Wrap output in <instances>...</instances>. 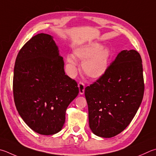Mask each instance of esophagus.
<instances>
[{"label": "esophagus", "instance_id": "esophagus-1", "mask_svg": "<svg viewBox=\"0 0 156 156\" xmlns=\"http://www.w3.org/2000/svg\"><path fill=\"white\" fill-rule=\"evenodd\" d=\"M78 87L79 88V93H80V95L84 94V89H85V86H84V84L83 83V82H80L78 83Z\"/></svg>", "mask_w": 156, "mask_h": 156}]
</instances>
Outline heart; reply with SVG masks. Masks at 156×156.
<instances>
[{"instance_id": "b5f03b06", "label": "heart", "mask_w": 156, "mask_h": 156, "mask_svg": "<svg viewBox=\"0 0 156 156\" xmlns=\"http://www.w3.org/2000/svg\"><path fill=\"white\" fill-rule=\"evenodd\" d=\"M75 57L83 61L82 68L84 73L91 79H98L108 68L111 52L109 48L98 42L83 45L73 50V55L67 56L66 62L69 65L71 73L75 72L77 62Z\"/></svg>"}]
</instances>
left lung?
Here are the masks:
<instances>
[{
    "label": "left lung",
    "instance_id": "8db88e82",
    "mask_svg": "<svg viewBox=\"0 0 156 156\" xmlns=\"http://www.w3.org/2000/svg\"><path fill=\"white\" fill-rule=\"evenodd\" d=\"M144 84L140 54L122 50L106 73L85 88L89 127L98 136L111 138L128 126L142 102Z\"/></svg>",
    "mask_w": 156,
    "mask_h": 156
}]
</instances>
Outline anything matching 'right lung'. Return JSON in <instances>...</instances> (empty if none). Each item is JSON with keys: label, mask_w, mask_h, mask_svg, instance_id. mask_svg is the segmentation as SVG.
<instances>
[{"label": "right lung", "mask_w": 156, "mask_h": 156, "mask_svg": "<svg viewBox=\"0 0 156 156\" xmlns=\"http://www.w3.org/2000/svg\"><path fill=\"white\" fill-rule=\"evenodd\" d=\"M13 90L16 109L30 129L42 135L61 131L67 108L79 89L66 75L63 58L52 36L37 34L19 51Z\"/></svg>", "instance_id": "right-lung-1"}]
</instances>
